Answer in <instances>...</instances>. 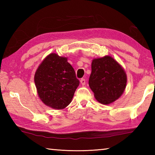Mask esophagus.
<instances>
[{
    "label": "esophagus",
    "instance_id": "34e87169",
    "mask_svg": "<svg viewBox=\"0 0 155 155\" xmlns=\"http://www.w3.org/2000/svg\"><path fill=\"white\" fill-rule=\"evenodd\" d=\"M80 82L81 83V85H84L85 84V78H81V79L80 80Z\"/></svg>",
    "mask_w": 155,
    "mask_h": 155
}]
</instances>
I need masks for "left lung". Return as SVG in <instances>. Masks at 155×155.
<instances>
[{"label":"left lung","mask_w":155,"mask_h":155,"mask_svg":"<svg viewBox=\"0 0 155 155\" xmlns=\"http://www.w3.org/2000/svg\"><path fill=\"white\" fill-rule=\"evenodd\" d=\"M127 80L124 69L112 57L92 61L89 85L99 103L109 104L118 99L125 90Z\"/></svg>","instance_id":"8db88e82"}]
</instances>
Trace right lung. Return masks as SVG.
Returning <instances> with one entry per match:
<instances>
[{"instance_id": "right-lung-1", "label": "right lung", "mask_w": 155, "mask_h": 155, "mask_svg": "<svg viewBox=\"0 0 155 155\" xmlns=\"http://www.w3.org/2000/svg\"><path fill=\"white\" fill-rule=\"evenodd\" d=\"M67 58L55 53L47 56L35 72L39 97L46 105L62 109L71 103L79 81Z\"/></svg>"}]
</instances>
